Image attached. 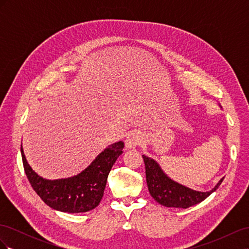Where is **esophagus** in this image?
<instances>
[{
    "instance_id": "esophagus-1",
    "label": "esophagus",
    "mask_w": 249,
    "mask_h": 249,
    "mask_svg": "<svg viewBox=\"0 0 249 249\" xmlns=\"http://www.w3.org/2000/svg\"><path fill=\"white\" fill-rule=\"evenodd\" d=\"M143 140L142 134L138 131H132L127 134V137L125 139V146L126 148H135L139 145Z\"/></svg>"
}]
</instances>
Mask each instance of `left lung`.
<instances>
[{
	"mask_svg": "<svg viewBox=\"0 0 249 249\" xmlns=\"http://www.w3.org/2000/svg\"><path fill=\"white\" fill-rule=\"evenodd\" d=\"M142 158L145 164V177L149 194L157 202L167 208L187 209L197 205L216 191L224 178H222L219 183L208 192L195 191L169 178L155 160L144 155H142Z\"/></svg>",
	"mask_w": 249,
	"mask_h": 249,
	"instance_id": "8db88e82",
	"label": "left lung"
}]
</instances>
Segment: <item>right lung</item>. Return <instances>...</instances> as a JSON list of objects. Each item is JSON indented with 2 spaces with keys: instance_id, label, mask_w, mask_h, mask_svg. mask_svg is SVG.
Segmentation results:
<instances>
[{
  "instance_id": "obj_1",
  "label": "right lung",
  "mask_w": 249,
  "mask_h": 249,
  "mask_svg": "<svg viewBox=\"0 0 249 249\" xmlns=\"http://www.w3.org/2000/svg\"><path fill=\"white\" fill-rule=\"evenodd\" d=\"M124 143L119 141L102 152L78 176L61 179H44L30 167L20 146L26 176L34 191L52 209L65 213H83L99 206L109 172L122 155Z\"/></svg>"
}]
</instances>
